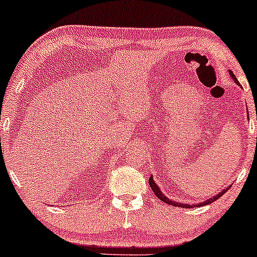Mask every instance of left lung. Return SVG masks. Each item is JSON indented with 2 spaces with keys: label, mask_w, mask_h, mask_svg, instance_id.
<instances>
[{
  "label": "left lung",
  "mask_w": 257,
  "mask_h": 257,
  "mask_svg": "<svg viewBox=\"0 0 257 257\" xmlns=\"http://www.w3.org/2000/svg\"><path fill=\"white\" fill-rule=\"evenodd\" d=\"M229 75H231V77H232L233 79H234V82H235V83H237L238 85H240V84H239V82H238V81H237V78H235V76L233 75V73H232V71H229ZM149 184H150V186H151V188H152V191H153V192H155L156 196H157V198L161 199L162 202L167 203V204H170V205L181 206V208H192V206H202V205H206V204H209V203H213V202H215V200H216V199H219L220 197H222V196H223V193H225L226 191L228 190L229 187H231V186H228V187H227L226 190L221 191V192H220L219 194H216V196L213 197V198H210V199L205 200V202H203V203H198V204H197V205H191V204H182V203H176V202H174L173 199H169V198H167V197L164 196L163 193H162V191L159 190V188H158V186L156 185V182L153 181V179H152V175H151V178L149 179Z\"/></svg>",
  "instance_id": "left-lung-1"
}]
</instances>
